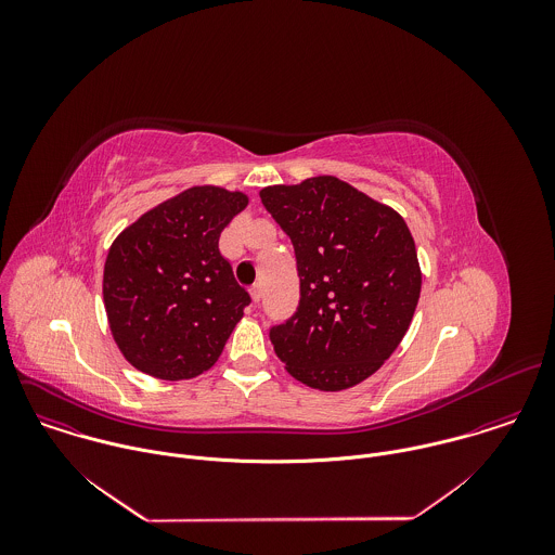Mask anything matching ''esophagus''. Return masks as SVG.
Listing matches in <instances>:
<instances>
[{"label":"esophagus","instance_id":"1","mask_svg":"<svg viewBox=\"0 0 555 555\" xmlns=\"http://www.w3.org/2000/svg\"><path fill=\"white\" fill-rule=\"evenodd\" d=\"M249 295H251V301H254V304H258V301H260V297H262V288H260V284H254V286L249 288Z\"/></svg>","mask_w":555,"mask_h":555}]
</instances>
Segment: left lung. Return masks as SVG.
<instances>
[{
	"mask_svg": "<svg viewBox=\"0 0 555 555\" xmlns=\"http://www.w3.org/2000/svg\"><path fill=\"white\" fill-rule=\"evenodd\" d=\"M260 201L293 241L301 284L297 312L269 331L275 354L318 391L363 383L396 352L421 295L403 218L331 175L269 185Z\"/></svg>",
	"mask_w": 555,
	"mask_h": 555,
	"instance_id": "8db88e82",
	"label": "left lung"
}]
</instances>
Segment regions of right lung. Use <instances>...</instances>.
Masks as SVG:
<instances>
[{
  "label": "right lung",
  "instance_id": "obj_1",
  "mask_svg": "<svg viewBox=\"0 0 555 555\" xmlns=\"http://www.w3.org/2000/svg\"><path fill=\"white\" fill-rule=\"evenodd\" d=\"M247 207L243 192L190 188L143 214L113 241L104 308L121 354L159 380L207 372L249 306L220 233Z\"/></svg>",
  "mask_w": 555,
  "mask_h": 555
}]
</instances>
